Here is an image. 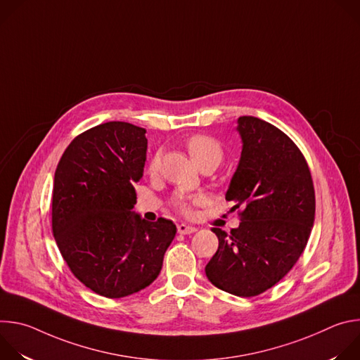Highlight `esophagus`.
<instances>
[{
    "label": "esophagus",
    "mask_w": 360,
    "mask_h": 360,
    "mask_svg": "<svg viewBox=\"0 0 360 360\" xmlns=\"http://www.w3.org/2000/svg\"><path fill=\"white\" fill-rule=\"evenodd\" d=\"M178 232L182 233V235H189V233L196 232V228L191 226V225H186V224H179L178 225Z\"/></svg>",
    "instance_id": "esophagus-1"
}]
</instances>
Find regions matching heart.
I'll return each mask as SVG.
<instances>
[{"label": "heart", "instance_id": "b5f03b06", "mask_svg": "<svg viewBox=\"0 0 360 360\" xmlns=\"http://www.w3.org/2000/svg\"><path fill=\"white\" fill-rule=\"evenodd\" d=\"M185 146L189 152V155L192 157V160L200 167L205 162L208 161H217L218 164L221 162L222 157H224V149L221 146V143L210 136V135H203V134H195L192 136H189L185 141ZM161 165V152H157L149 160L148 164V174L149 175H155L160 169ZM205 198L202 193H196V195H188V193H182L178 192L174 199L172 203L174 207L181 211L184 215H191L192 214V207L193 205H200L205 202Z\"/></svg>", "mask_w": 360, "mask_h": 360}]
</instances>
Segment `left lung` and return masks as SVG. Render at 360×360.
I'll return each mask as SVG.
<instances>
[{"label":"left lung","instance_id":"8db88e82","mask_svg":"<svg viewBox=\"0 0 360 360\" xmlns=\"http://www.w3.org/2000/svg\"><path fill=\"white\" fill-rule=\"evenodd\" d=\"M242 153L226 200L239 210V228H212L219 246L205 266L217 288L242 297L276 285L297 262L315 221V188L296 143L275 125L240 117Z\"/></svg>","mask_w":360,"mask_h":360}]
</instances>
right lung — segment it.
Instances as JSON below:
<instances>
[{
  "mask_svg": "<svg viewBox=\"0 0 360 360\" xmlns=\"http://www.w3.org/2000/svg\"><path fill=\"white\" fill-rule=\"evenodd\" d=\"M145 129L105 122L72 139L53 189V233L72 275L92 292L117 299L150 285L176 233L172 221L141 219L134 182L146 160Z\"/></svg>",
  "mask_w": 360,
  "mask_h": 360,
  "instance_id": "add662e5",
  "label": "right lung"
}]
</instances>
